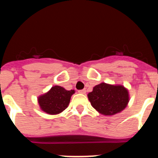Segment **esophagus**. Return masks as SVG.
Masks as SVG:
<instances>
[{"instance_id": "esophagus-1", "label": "esophagus", "mask_w": 158, "mask_h": 158, "mask_svg": "<svg viewBox=\"0 0 158 158\" xmlns=\"http://www.w3.org/2000/svg\"><path fill=\"white\" fill-rule=\"evenodd\" d=\"M78 93H81V94H85V93H86V90H85V89H82V90H79V91H78Z\"/></svg>"}]
</instances>
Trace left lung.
<instances>
[{"label": "left lung", "mask_w": 158, "mask_h": 158, "mask_svg": "<svg viewBox=\"0 0 158 158\" xmlns=\"http://www.w3.org/2000/svg\"><path fill=\"white\" fill-rule=\"evenodd\" d=\"M91 105L104 115H114L124 110L130 100L129 92L122 85L100 83L88 94Z\"/></svg>", "instance_id": "1"}]
</instances>
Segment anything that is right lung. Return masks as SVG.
<instances>
[{"instance_id": "right-lung-1", "label": "right lung", "mask_w": 158, "mask_h": 158, "mask_svg": "<svg viewBox=\"0 0 158 158\" xmlns=\"http://www.w3.org/2000/svg\"><path fill=\"white\" fill-rule=\"evenodd\" d=\"M74 90H66L63 87L54 85L48 92L38 97L40 109L49 115H58L67 108Z\"/></svg>"}]
</instances>
